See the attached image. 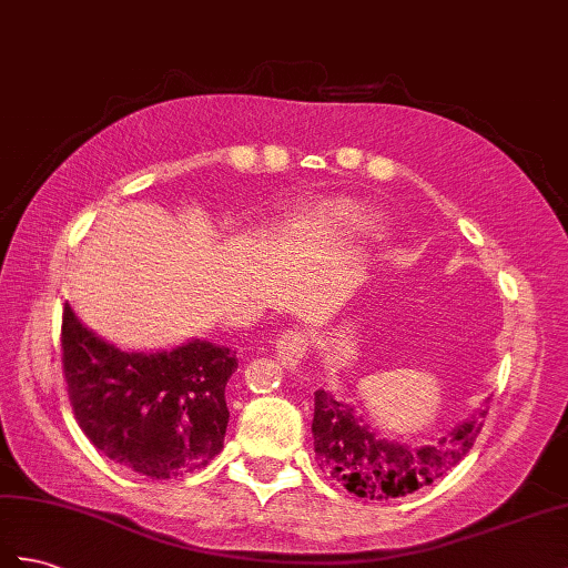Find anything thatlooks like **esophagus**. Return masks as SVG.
<instances>
[{
  "label": "esophagus",
  "instance_id": "esophagus-1",
  "mask_svg": "<svg viewBox=\"0 0 568 568\" xmlns=\"http://www.w3.org/2000/svg\"><path fill=\"white\" fill-rule=\"evenodd\" d=\"M308 347H311L308 332L284 329L280 339H276V356L282 358V364L286 368H296L303 362V356H306Z\"/></svg>",
  "mask_w": 568,
  "mask_h": 568
}]
</instances>
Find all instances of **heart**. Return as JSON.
Instances as JSON below:
<instances>
[{
  "instance_id": "b5f03b06",
  "label": "heart",
  "mask_w": 568,
  "mask_h": 568,
  "mask_svg": "<svg viewBox=\"0 0 568 568\" xmlns=\"http://www.w3.org/2000/svg\"><path fill=\"white\" fill-rule=\"evenodd\" d=\"M332 212H335L337 216H356V210L352 204H335V210Z\"/></svg>"
}]
</instances>
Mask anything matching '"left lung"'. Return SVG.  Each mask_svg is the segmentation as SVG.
Instances as JSON below:
<instances>
[{
    "label": "left lung",
    "mask_w": 568,
    "mask_h": 568,
    "mask_svg": "<svg viewBox=\"0 0 568 568\" xmlns=\"http://www.w3.org/2000/svg\"><path fill=\"white\" fill-rule=\"evenodd\" d=\"M484 417L487 409H479L446 438L414 448L381 438L352 405L315 390L313 448L321 467L344 489L362 499L388 501L426 487L458 465L475 446Z\"/></svg>",
    "instance_id": "left-lung-1"
}]
</instances>
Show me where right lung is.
Wrapping results in <instances>:
<instances>
[{
	"mask_svg": "<svg viewBox=\"0 0 568 568\" xmlns=\"http://www.w3.org/2000/svg\"><path fill=\"white\" fill-rule=\"evenodd\" d=\"M62 368L69 403L91 444L151 479L183 477L224 448L226 383L236 354L192 339L171 352H120L64 303Z\"/></svg>",
	"mask_w": 568,
	"mask_h": 568,
	"instance_id": "add662e5",
	"label": "right lung"
}]
</instances>
